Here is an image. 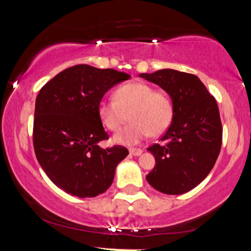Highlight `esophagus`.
I'll list each match as a JSON object with an SVG mask.
<instances>
[{"instance_id":"obj_1","label":"esophagus","mask_w":251,"mask_h":251,"mask_svg":"<svg viewBox=\"0 0 251 251\" xmlns=\"http://www.w3.org/2000/svg\"><path fill=\"white\" fill-rule=\"evenodd\" d=\"M142 153H143V150H140V149H131V150H129V154L135 155V157H138V155H140Z\"/></svg>"}]
</instances>
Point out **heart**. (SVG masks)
Here are the masks:
<instances>
[{
	"mask_svg": "<svg viewBox=\"0 0 251 251\" xmlns=\"http://www.w3.org/2000/svg\"><path fill=\"white\" fill-rule=\"evenodd\" d=\"M116 100H101L98 105L100 122L109 131H117L127 118L131 123L112 138L114 144L134 145L150 133L158 137L168 129L174 118V106L165 92L151 85L133 81L120 86Z\"/></svg>",
	"mask_w": 251,
	"mask_h": 251,
	"instance_id": "obj_1",
	"label": "heart"
}]
</instances>
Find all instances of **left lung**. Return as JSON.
<instances>
[{
    "label": "left lung",
    "mask_w": 251,
    "mask_h": 251,
    "mask_svg": "<svg viewBox=\"0 0 251 251\" xmlns=\"http://www.w3.org/2000/svg\"><path fill=\"white\" fill-rule=\"evenodd\" d=\"M139 76L164 89L174 106L171 125L160 138L164 145L148 149L155 165L146 179L163 194H185L205 179L220 154L222 124L217 102L194 74L165 68Z\"/></svg>",
    "instance_id": "obj_1"
}]
</instances>
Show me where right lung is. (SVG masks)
I'll return each mask as SVG.
<instances>
[{
  "label": "right lung",
  "mask_w": 251,
  "mask_h": 251,
  "mask_svg": "<svg viewBox=\"0 0 251 251\" xmlns=\"http://www.w3.org/2000/svg\"><path fill=\"white\" fill-rule=\"evenodd\" d=\"M131 75L116 70L76 65L60 72L39 92L34 113V150L54 184L80 198L103 194L113 183L117 165L128 151L101 149L108 135L98 105L108 89Z\"/></svg>",
  "instance_id": "add662e5"
}]
</instances>
